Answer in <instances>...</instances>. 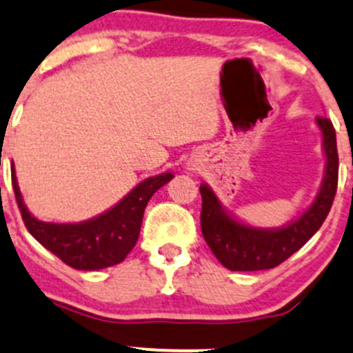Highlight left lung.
Returning <instances> with one entry per match:
<instances>
[{
    "label": "left lung",
    "instance_id": "left-lung-1",
    "mask_svg": "<svg viewBox=\"0 0 353 353\" xmlns=\"http://www.w3.org/2000/svg\"><path fill=\"white\" fill-rule=\"evenodd\" d=\"M316 121L323 132L326 173L312 205L285 228L261 230L235 221L221 208L214 192L208 185H201L202 235L216 259L230 271H261L280 266L309 242L326 219L338 187L336 134L331 120L317 117Z\"/></svg>",
    "mask_w": 353,
    "mask_h": 353
}]
</instances>
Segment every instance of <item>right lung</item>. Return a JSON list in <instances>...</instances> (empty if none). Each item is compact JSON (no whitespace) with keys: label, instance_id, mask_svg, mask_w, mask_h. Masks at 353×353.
<instances>
[{"label":"right lung","instance_id":"1","mask_svg":"<svg viewBox=\"0 0 353 353\" xmlns=\"http://www.w3.org/2000/svg\"><path fill=\"white\" fill-rule=\"evenodd\" d=\"M172 178L173 173L148 178L110 211L89 221L68 225L39 221L27 211L17 185L15 170L12 173V185L20 214L30 235L73 270L94 271L120 264L127 257L137 243L149 199Z\"/></svg>","mask_w":353,"mask_h":353}]
</instances>
